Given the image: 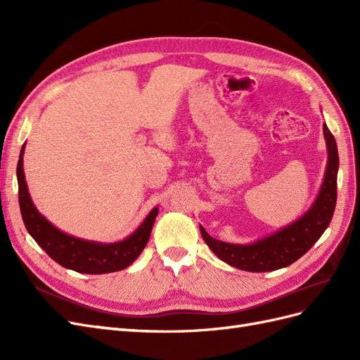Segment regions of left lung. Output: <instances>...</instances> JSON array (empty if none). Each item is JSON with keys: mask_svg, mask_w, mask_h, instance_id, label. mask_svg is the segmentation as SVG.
<instances>
[{"mask_svg": "<svg viewBox=\"0 0 360 360\" xmlns=\"http://www.w3.org/2000/svg\"><path fill=\"white\" fill-rule=\"evenodd\" d=\"M326 146L329 151L328 169L317 201L299 221L284 230L252 245H231L216 240L200 226L204 242L225 263L248 271H271L287 267L297 261L319 240L329 226L336 205V176L340 167L336 141L328 126H323Z\"/></svg>", "mask_w": 360, "mask_h": 360, "instance_id": "1", "label": "left lung"}]
</instances>
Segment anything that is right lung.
<instances>
[{"label":"right lung","mask_w":360,"mask_h":360,"mask_svg":"<svg viewBox=\"0 0 360 360\" xmlns=\"http://www.w3.org/2000/svg\"><path fill=\"white\" fill-rule=\"evenodd\" d=\"M24 148L25 144L22 150H20V156L18 160L19 207L27 231L37 242V245L53 261H57L58 264L78 271V274H110V271L122 270L132 264L139 257V254L143 252V249L148 242L151 228H153L159 212L158 207H155L148 213L146 221L141 224L138 230L123 242L102 245L96 242L81 240V238L64 234L37 212L30 198L22 168Z\"/></svg>","instance_id":"add662e5"}]
</instances>
